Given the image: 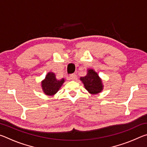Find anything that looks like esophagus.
Returning a JSON list of instances; mask_svg holds the SVG:
<instances>
[{"mask_svg": "<svg viewBox=\"0 0 147 147\" xmlns=\"http://www.w3.org/2000/svg\"><path fill=\"white\" fill-rule=\"evenodd\" d=\"M69 78H70L71 80H76L77 79V76L75 74H72L70 76H69Z\"/></svg>", "mask_w": 147, "mask_h": 147, "instance_id": "34e87169", "label": "esophagus"}]
</instances>
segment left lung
<instances>
[{"mask_svg":"<svg viewBox=\"0 0 147 147\" xmlns=\"http://www.w3.org/2000/svg\"><path fill=\"white\" fill-rule=\"evenodd\" d=\"M81 81L84 83L85 88L91 94H97L102 90V84L100 78L96 72L92 69L88 71L86 76L81 77Z\"/></svg>","mask_w":147,"mask_h":147,"instance_id":"left-lung-1","label":"left lung"}]
</instances>
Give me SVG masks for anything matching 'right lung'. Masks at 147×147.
<instances>
[{
  "label": "right lung",
  "instance_id": "1",
  "mask_svg": "<svg viewBox=\"0 0 147 147\" xmlns=\"http://www.w3.org/2000/svg\"><path fill=\"white\" fill-rule=\"evenodd\" d=\"M64 82V79L58 80L56 78L55 74L49 73L45 79L42 82V88L44 93L47 95H53L56 93Z\"/></svg>",
  "mask_w": 147,
  "mask_h": 147
}]
</instances>
